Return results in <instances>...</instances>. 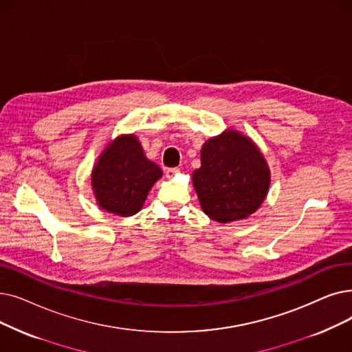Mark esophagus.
I'll list each match as a JSON object with an SVG mask.
<instances>
[{"mask_svg": "<svg viewBox=\"0 0 352 352\" xmlns=\"http://www.w3.org/2000/svg\"><path fill=\"white\" fill-rule=\"evenodd\" d=\"M178 173H179V168H177V166H174V168H166V170H165V175H166L168 178L175 177Z\"/></svg>", "mask_w": 352, "mask_h": 352, "instance_id": "34e87169", "label": "esophagus"}]
</instances>
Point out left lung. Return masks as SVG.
Listing matches in <instances>:
<instances>
[{
    "mask_svg": "<svg viewBox=\"0 0 352 352\" xmlns=\"http://www.w3.org/2000/svg\"><path fill=\"white\" fill-rule=\"evenodd\" d=\"M201 208L219 223L249 217L263 203L270 184L262 152L237 131L208 140L201 149V166L192 173Z\"/></svg>",
    "mask_w": 352,
    "mask_h": 352,
    "instance_id": "left-lung-1",
    "label": "left lung"
}]
</instances>
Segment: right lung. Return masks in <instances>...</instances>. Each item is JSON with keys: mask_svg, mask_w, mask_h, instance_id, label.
Segmentation results:
<instances>
[{"mask_svg": "<svg viewBox=\"0 0 352 352\" xmlns=\"http://www.w3.org/2000/svg\"><path fill=\"white\" fill-rule=\"evenodd\" d=\"M161 175V168L146 160L138 140L125 135L100 155L91 173V186L103 210L128 217L141 210L148 191Z\"/></svg>", "mask_w": 352, "mask_h": 352, "instance_id": "obj_1", "label": "right lung"}]
</instances>
